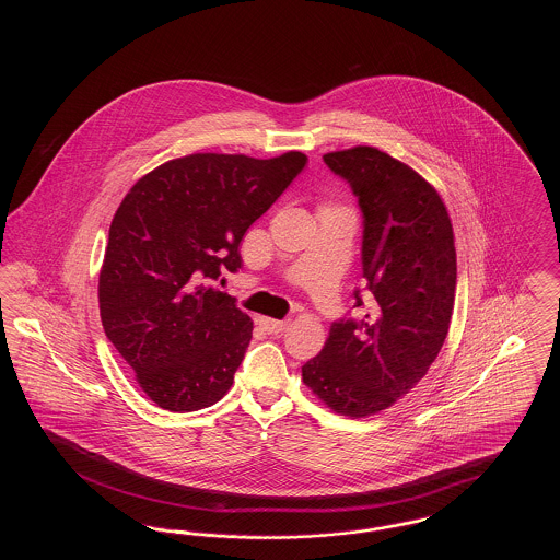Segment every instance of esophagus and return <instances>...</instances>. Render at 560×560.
Instances as JSON below:
<instances>
[{"instance_id": "obj_1", "label": "esophagus", "mask_w": 560, "mask_h": 560, "mask_svg": "<svg viewBox=\"0 0 560 560\" xmlns=\"http://www.w3.org/2000/svg\"><path fill=\"white\" fill-rule=\"evenodd\" d=\"M260 327L268 331V334H281L288 327V320L268 319V317H260Z\"/></svg>"}]
</instances>
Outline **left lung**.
Wrapping results in <instances>:
<instances>
[{
	"mask_svg": "<svg viewBox=\"0 0 560 560\" xmlns=\"http://www.w3.org/2000/svg\"><path fill=\"white\" fill-rule=\"evenodd\" d=\"M323 160L363 210L372 311L359 323H331L302 380L323 405L354 420L393 407L439 357L455 300V243L441 195L407 163L365 144ZM354 306H363L359 292Z\"/></svg>",
	"mask_w": 560,
	"mask_h": 560,
	"instance_id": "left-lung-1",
	"label": "left lung"
}]
</instances>
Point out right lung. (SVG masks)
Listing matches in <instances>:
<instances>
[{
  "label": "right lung",
  "instance_id": "add662e5",
  "mask_svg": "<svg viewBox=\"0 0 560 560\" xmlns=\"http://www.w3.org/2000/svg\"><path fill=\"white\" fill-rule=\"evenodd\" d=\"M306 163L192 153L144 174L119 203L98 277L101 320L142 393L167 411L222 399L252 319L208 281L241 268L245 231Z\"/></svg>",
  "mask_w": 560,
  "mask_h": 560
}]
</instances>
